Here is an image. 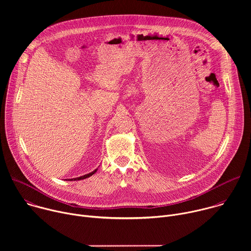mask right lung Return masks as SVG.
<instances>
[{
	"label": "right lung",
	"instance_id": "right-lung-1",
	"mask_svg": "<svg viewBox=\"0 0 251 251\" xmlns=\"http://www.w3.org/2000/svg\"><path fill=\"white\" fill-rule=\"evenodd\" d=\"M95 172H96V170H95V171H93V172H91V173H89V174H87V175H84V176H79V177H76V178H75V181L83 180V178H86V177H88V176H92V175H93Z\"/></svg>",
	"mask_w": 251,
	"mask_h": 251
}]
</instances>
